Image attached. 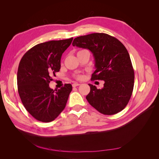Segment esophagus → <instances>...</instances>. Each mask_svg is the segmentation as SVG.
Listing matches in <instances>:
<instances>
[{
  "label": "esophagus",
  "instance_id": "esophagus-1",
  "mask_svg": "<svg viewBox=\"0 0 159 159\" xmlns=\"http://www.w3.org/2000/svg\"><path fill=\"white\" fill-rule=\"evenodd\" d=\"M80 85V84H78V83H74V84H72V86H73V88H75V87H77V86H78Z\"/></svg>",
  "mask_w": 159,
  "mask_h": 159
}]
</instances>
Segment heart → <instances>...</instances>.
I'll return each instance as SVG.
<instances>
[{
    "label": "heart",
    "mask_w": 159,
    "mask_h": 159,
    "mask_svg": "<svg viewBox=\"0 0 159 159\" xmlns=\"http://www.w3.org/2000/svg\"><path fill=\"white\" fill-rule=\"evenodd\" d=\"M83 51H87V50H80V51H79V52H83ZM76 78H77V79L81 80V79L83 78V77H82V75H76Z\"/></svg>",
    "instance_id": "1"
}]
</instances>
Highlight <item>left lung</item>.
I'll list each match as a JSON object with an SVG mask.
<instances>
[{"label":"left lung","instance_id":"1","mask_svg":"<svg viewBox=\"0 0 159 159\" xmlns=\"http://www.w3.org/2000/svg\"><path fill=\"white\" fill-rule=\"evenodd\" d=\"M73 46L88 49L93 54L95 70L91 80H103L102 89L89 84V103L104 115H114L129 103L134 86V70L127 50L117 38L104 33L75 38Z\"/></svg>","mask_w":159,"mask_h":159}]
</instances>
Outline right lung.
I'll use <instances>...</instances> for the list:
<instances>
[{
  "mask_svg": "<svg viewBox=\"0 0 159 159\" xmlns=\"http://www.w3.org/2000/svg\"><path fill=\"white\" fill-rule=\"evenodd\" d=\"M73 40H52L38 44L23 56L18 66L17 85L19 95L25 109L33 117L42 122H50L66 107L72 90L65 84L53 90L49 84L52 76L60 70L61 57Z\"/></svg>",
  "mask_w": 159,
  "mask_h": 159,
  "instance_id": "obj_1",
  "label": "right lung"
}]
</instances>
